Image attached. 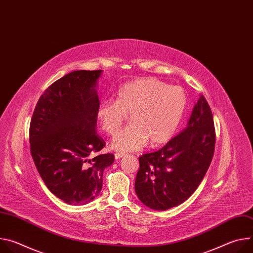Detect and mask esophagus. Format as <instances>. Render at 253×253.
<instances>
[{"mask_svg": "<svg viewBox=\"0 0 253 253\" xmlns=\"http://www.w3.org/2000/svg\"><path fill=\"white\" fill-rule=\"evenodd\" d=\"M124 155H125L124 153H115V154H114L115 159H120V158H122Z\"/></svg>", "mask_w": 253, "mask_h": 253, "instance_id": "1", "label": "esophagus"}]
</instances>
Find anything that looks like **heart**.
<instances>
[{
	"instance_id": "1",
	"label": "heart",
	"mask_w": 253,
	"mask_h": 253,
	"mask_svg": "<svg viewBox=\"0 0 253 253\" xmlns=\"http://www.w3.org/2000/svg\"><path fill=\"white\" fill-rule=\"evenodd\" d=\"M187 105L185 91L154 78H143L124 84L117 99L103 100L97 107V119L103 131L115 135L126 114L131 124L118 133L111 147L134 151L149 142L158 146L170 140L181 121Z\"/></svg>"
}]
</instances>
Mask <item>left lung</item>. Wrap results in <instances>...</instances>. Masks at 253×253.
I'll use <instances>...</instances> for the list:
<instances>
[{
	"label": "left lung",
	"mask_w": 253,
	"mask_h": 253,
	"mask_svg": "<svg viewBox=\"0 0 253 253\" xmlns=\"http://www.w3.org/2000/svg\"><path fill=\"white\" fill-rule=\"evenodd\" d=\"M215 148V128L203 95L187 126L156 152L139 157L135 192L143 204L167 210L187 200L204 178Z\"/></svg>",
	"instance_id": "left-lung-1"
}]
</instances>
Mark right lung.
<instances>
[{
  "label": "right lung",
  "mask_w": 253,
  "mask_h": 253,
  "mask_svg": "<svg viewBox=\"0 0 253 253\" xmlns=\"http://www.w3.org/2000/svg\"><path fill=\"white\" fill-rule=\"evenodd\" d=\"M102 70L74 71L49 86L30 123V150L44 183L68 204H87L102 189L112 153L93 156L105 147L96 131V91Z\"/></svg>",
  "instance_id": "right-lung-1"
}]
</instances>
